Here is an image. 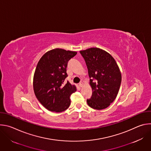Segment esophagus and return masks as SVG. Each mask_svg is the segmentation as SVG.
<instances>
[{
	"label": "esophagus",
	"instance_id": "34e87169",
	"mask_svg": "<svg viewBox=\"0 0 151 151\" xmlns=\"http://www.w3.org/2000/svg\"><path fill=\"white\" fill-rule=\"evenodd\" d=\"M79 86L80 87H82L83 86V83L82 82H79Z\"/></svg>",
	"mask_w": 151,
	"mask_h": 151
}]
</instances>
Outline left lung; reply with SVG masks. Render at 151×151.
<instances>
[{
  "label": "left lung",
  "instance_id": "obj_1",
  "mask_svg": "<svg viewBox=\"0 0 151 151\" xmlns=\"http://www.w3.org/2000/svg\"><path fill=\"white\" fill-rule=\"evenodd\" d=\"M88 70L93 93L87 102L91 108L102 110L116 99L121 83V73L114 57L99 48L80 51Z\"/></svg>",
  "mask_w": 151,
  "mask_h": 151
}]
</instances>
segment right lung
<instances>
[{
    "mask_svg": "<svg viewBox=\"0 0 151 151\" xmlns=\"http://www.w3.org/2000/svg\"><path fill=\"white\" fill-rule=\"evenodd\" d=\"M77 52L55 48L48 51L39 60L33 76L35 94L47 109L54 112L66 110L70 104V96L76 86L69 81L66 68L69 60Z\"/></svg>",
    "mask_w": 151,
    "mask_h": 151,
    "instance_id": "obj_1",
    "label": "right lung"
}]
</instances>
